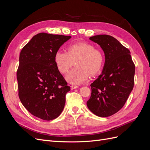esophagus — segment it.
<instances>
[{"mask_svg": "<svg viewBox=\"0 0 150 150\" xmlns=\"http://www.w3.org/2000/svg\"><path fill=\"white\" fill-rule=\"evenodd\" d=\"M78 87H79V86H76V85H72L71 86V88L72 89H75L76 88H78Z\"/></svg>", "mask_w": 150, "mask_h": 150, "instance_id": "esophagus-1", "label": "esophagus"}]
</instances>
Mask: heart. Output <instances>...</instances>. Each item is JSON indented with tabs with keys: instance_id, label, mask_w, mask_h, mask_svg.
Wrapping results in <instances>:
<instances>
[{
	"instance_id": "obj_1",
	"label": "heart",
	"mask_w": 150,
	"mask_h": 150,
	"mask_svg": "<svg viewBox=\"0 0 150 150\" xmlns=\"http://www.w3.org/2000/svg\"><path fill=\"white\" fill-rule=\"evenodd\" d=\"M76 62V68L66 76L70 83L78 84L87 81L90 74L100 71L104 63V54L93 45L87 42L71 44L66 52L58 51L54 55V62L61 74H66Z\"/></svg>"
}]
</instances>
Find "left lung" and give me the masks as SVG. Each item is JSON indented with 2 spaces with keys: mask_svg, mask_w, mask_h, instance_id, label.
Here are the masks:
<instances>
[{
  "mask_svg": "<svg viewBox=\"0 0 150 150\" xmlns=\"http://www.w3.org/2000/svg\"><path fill=\"white\" fill-rule=\"evenodd\" d=\"M89 39L103 49L105 64L102 74L90 85L87 106L98 116H110L124 106L133 89L135 65L129 50L115 38L104 34Z\"/></svg>",
  "mask_w": 150,
  "mask_h": 150,
  "instance_id": "8db88e82",
  "label": "left lung"
}]
</instances>
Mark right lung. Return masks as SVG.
I'll list each match as a JSON object with an SVG mask.
<instances>
[{
  "label": "right lung",
  "instance_id": "add662e5",
  "mask_svg": "<svg viewBox=\"0 0 150 150\" xmlns=\"http://www.w3.org/2000/svg\"><path fill=\"white\" fill-rule=\"evenodd\" d=\"M71 37L41 33L22 48L17 71L20 100L32 115L43 120L61 115L70 86L57 69L54 55Z\"/></svg>",
  "mask_w": 150,
  "mask_h": 150
}]
</instances>
